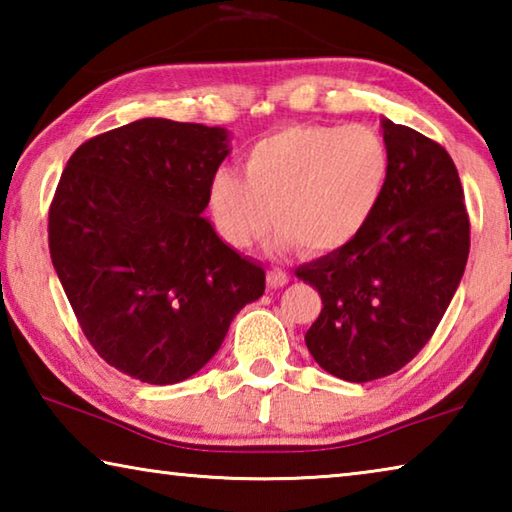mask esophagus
<instances>
[{
  "mask_svg": "<svg viewBox=\"0 0 512 512\" xmlns=\"http://www.w3.org/2000/svg\"><path fill=\"white\" fill-rule=\"evenodd\" d=\"M266 284L271 289H282L289 284V275L280 271V268H273V271H268V275H266Z\"/></svg>",
  "mask_w": 512,
  "mask_h": 512,
  "instance_id": "esophagus-1",
  "label": "esophagus"
}]
</instances>
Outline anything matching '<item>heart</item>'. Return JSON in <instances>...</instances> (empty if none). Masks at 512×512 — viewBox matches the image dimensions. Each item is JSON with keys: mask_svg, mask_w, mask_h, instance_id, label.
Listing matches in <instances>:
<instances>
[{"mask_svg": "<svg viewBox=\"0 0 512 512\" xmlns=\"http://www.w3.org/2000/svg\"><path fill=\"white\" fill-rule=\"evenodd\" d=\"M388 178L391 151L372 128L289 126L250 146L244 178L214 173L210 210L232 248L262 239L273 216L277 246L332 253L366 230Z\"/></svg>", "mask_w": 512, "mask_h": 512, "instance_id": "heart-1", "label": "heart"}]
</instances>
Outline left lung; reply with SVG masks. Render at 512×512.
<instances>
[{"instance_id": "8db88e82", "label": "left lung", "mask_w": 512, "mask_h": 512, "mask_svg": "<svg viewBox=\"0 0 512 512\" xmlns=\"http://www.w3.org/2000/svg\"><path fill=\"white\" fill-rule=\"evenodd\" d=\"M391 178L348 246L298 266L323 309L305 334L329 375L363 384L404 368L452 302L470 255V219L454 160L409 126L381 119Z\"/></svg>"}]
</instances>
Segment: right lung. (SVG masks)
<instances>
[{"instance_id":"add662e5","label":"right lung","mask_w":512,"mask_h":512,"mask_svg":"<svg viewBox=\"0 0 512 512\" xmlns=\"http://www.w3.org/2000/svg\"><path fill=\"white\" fill-rule=\"evenodd\" d=\"M228 153L225 128L146 117L81 144L60 176L58 280L99 357L144 384L196 375L264 293V268L203 216Z\"/></svg>"}]
</instances>
